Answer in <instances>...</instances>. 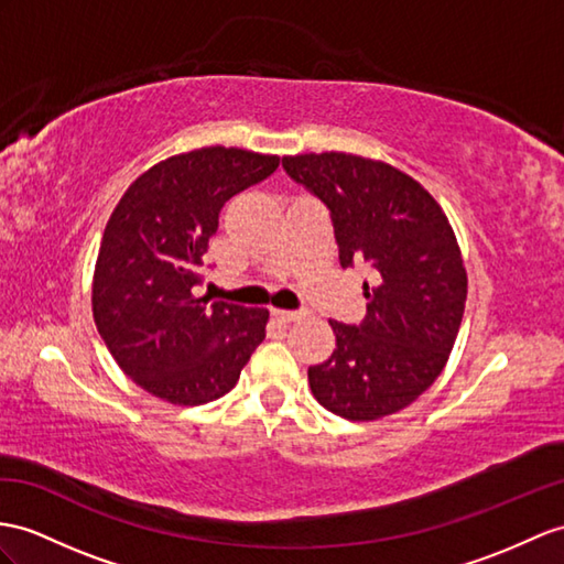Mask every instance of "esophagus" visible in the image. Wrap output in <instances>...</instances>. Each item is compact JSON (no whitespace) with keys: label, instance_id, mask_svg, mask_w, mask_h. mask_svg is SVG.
I'll return each mask as SVG.
<instances>
[{"label":"esophagus","instance_id":"obj_1","mask_svg":"<svg viewBox=\"0 0 564 564\" xmlns=\"http://www.w3.org/2000/svg\"><path fill=\"white\" fill-rule=\"evenodd\" d=\"M272 315L282 323H294V321H301L306 315V311H282V308H274Z\"/></svg>","mask_w":564,"mask_h":564}]
</instances>
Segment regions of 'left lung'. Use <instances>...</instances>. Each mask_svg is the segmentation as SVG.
Listing matches in <instances>:
<instances>
[{
	"label": "left lung",
	"mask_w": 564,
	"mask_h": 564,
	"mask_svg": "<svg viewBox=\"0 0 564 564\" xmlns=\"http://www.w3.org/2000/svg\"><path fill=\"white\" fill-rule=\"evenodd\" d=\"M296 184L329 210L339 265L366 263V318L329 321L337 347L308 368L313 397L349 421H376L416 400L455 345L466 270L445 213L419 182L347 153L282 158Z\"/></svg>",
	"instance_id": "obj_1"
}]
</instances>
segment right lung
I'll return each mask as SVG.
<instances>
[{"instance_id":"obj_1","label":"right lung","mask_w":564,"mask_h":564,"mask_svg":"<svg viewBox=\"0 0 564 564\" xmlns=\"http://www.w3.org/2000/svg\"><path fill=\"white\" fill-rule=\"evenodd\" d=\"M278 167V155L241 148L191 150L135 178L109 217L95 325L123 373L164 402L219 400L265 339V308L210 301L198 286L225 203Z\"/></svg>"}]
</instances>
